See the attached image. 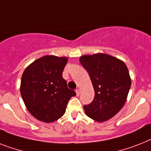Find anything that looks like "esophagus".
<instances>
[{"label":"esophagus","mask_w":151,"mask_h":151,"mask_svg":"<svg viewBox=\"0 0 151 151\" xmlns=\"http://www.w3.org/2000/svg\"><path fill=\"white\" fill-rule=\"evenodd\" d=\"M76 94H77V96H79V95H80V90H79V89H77V90H76Z\"/></svg>","instance_id":"esophagus-1"}]
</instances>
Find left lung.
Returning <instances> with one entry per match:
<instances>
[{
  "label": "left lung",
  "instance_id": "left-lung-1",
  "mask_svg": "<svg viewBox=\"0 0 151 151\" xmlns=\"http://www.w3.org/2000/svg\"><path fill=\"white\" fill-rule=\"evenodd\" d=\"M95 90L91 103L84 105L88 117L101 122L116 116L127 101L131 86L128 68L123 61L110 55L96 53L80 57Z\"/></svg>",
  "mask_w": 151,
  "mask_h": 151
}]
</instances>
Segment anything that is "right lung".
Segmentation results:
<instances>
[{
  "label": "right lung",
  "instance_id": "obj_1",
  "mask_svg": "<svg viewBox=\"0 0 151 151\" xmlns=\"http://www.w3.org/2000/svg\"><path fill=\"white\" fill-rule=\"evenodd\" d=\"M67 60L65 56H44L23 72L21 95L27 109L42 122L49 123L62 117L70 98L76 95L62 76Z\"/></svg>",
  "mask_w": 151,
  "mask_h": 151
}]
</instances>
